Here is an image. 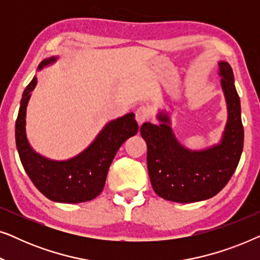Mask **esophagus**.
Segmentation results:
<instances>
[{
    "instance_id": "esophagus-1",
    "label": "esophagus",
    "mask_w": 260,
    "mask_h": 260,
    "mask_svg": "<svg viewBox=\"0 0 260 260\" xmlns=\"http://www.w3.org/2000/svg\"><path fill=\"white\" fill-rule=\"evenodd\" d=\"M135 116H136L137 123L141 125V124H143L145 120H148L149 117H150V110L145 108V106H140V108L136 110V112H135Z\"/></svg>"
}]
</instances>
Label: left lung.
Wrapping results in <instances>:
<instances>
[{
    "mask_svg": "<svg viewBox=\"0 0 260 260\" xmlns=\"http://www.w3.org/2000/svg\"><path fill=\"white\" fill-rule=\"evenodd\" d=\"M219 76L227 104V123L219 144L190 150L177 141L167 112L157 115L158 125L143 123L147 163L152 189L168 201L190 204L219 193L236 172L244 147L240 99L234 86L232 67L219 61Z\"/></svg>",
    "mask_w": 260,
    "mask_h": 260,
    "instance_id": "left-lung-1",
    "label": "left lung"
}]
</instances>
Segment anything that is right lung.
I'll return each instance as SVG.
<instances>
[{"label":"right lung","instance_id":"1","mask_svg":"<svg viewBox=\"0 0 260 260\" xmlns=\"http://www.w3.org/2000/svg\"><path fill=\"white\" fill-rule=\"evenodd\" d=\"M55 56L42 60L38 70L51 65ZM37 77L24 88L15 123V141L21 163L34 186L49 200L62 204L90 201L102 193L113 157L124 142L138 131L133 112L113 119L103 127L94 141L79 155L54 161L38 154L26 135V112Z\"/></svg>","mask_w":260,"mask_h":260}]
</instances>
